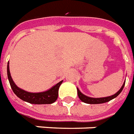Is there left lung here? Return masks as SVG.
I'll return each mask as SVG.
<instances>
[{"label": "left lung", "mask_w": 134, "mask_h": 134, "mask_svg": "<svg viewBox=\"0 0 134 134\" xmlns=\"http://www.w3.org/2000/svg\"><path fill=\"white\" fill-rule=\"evenodd\" d=\"M125 82L126 81L124 82V84L122 85V87H121V89L118 90L117 93L111 96H108V97H105V98H90V97H88V96H86L84 94L80 91L78 88H77V95H78L79 98L80 99L82 102H84L85 103H88V104H100V103H107L108 101L111 100L113 98H116L117 96L121 93V91L123 90L124 87V85H125Z\"/></svg>", "instance_id": "obj_1"}]
</instances>
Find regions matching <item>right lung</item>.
<instances>
[{"instance_id":"right-lung-1","label":"right lung","mask_w":134,"mask_h":134,"mask_svg":"<svg viewBox=\"0 0 134 134\" xmlns=\"http://www.w3.org/2000/svg\"><path fill=\"white\" fill-rule=\"evenodd\" d=\"M8 78L10 82V87L17 97L21 99L22 100L26 101L31 104H52L54 103L58 98V91L59 86L61 85L63 80H62L57 84L51 87L49 90L41 92V93H29L27 91L22 90L17 87L13 79L10 76V70H9V62L7 65Z\"/></svg>"}]
</instances>
